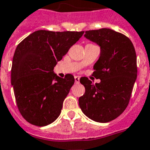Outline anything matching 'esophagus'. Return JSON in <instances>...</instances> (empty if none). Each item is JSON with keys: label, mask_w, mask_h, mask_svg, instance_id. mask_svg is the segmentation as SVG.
I'll use <instances>...</instances> for the list:
<instances>
[{"label": "esophagus", "mask_w": 150, "mask_h": 150, "mask_svg": "<svg viewBox=\"0 0 150 150\" xmlns=\"http://www.w3.org/2000/svg\"><path fill=\"white\" fill-rule=\"evenodd\" d=\"M75 81L76 84H79L80 82V77L79 76H75Z\"/></svg>", "instance_id": "34e87169"}]
</instances>
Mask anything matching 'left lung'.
<instances>
[{
  "label": "left lung",
  "mask_w": 150,
  "mask_h": 150,
  "mask_svg": "<svg viewBox=\"0 0 150 150\" xmlns=\"http://www.w3.org/2000/svg\"><path fill=\"white\" fill-rule=\"evenodd\" d=\"M84 37L100 46V57L93 66V84L83 77L85 93L79 103L84 114L97 122L114 120L127 108L137 75L134 47L127 36L110 28L86 31Z\"/></svg>",
  "instance_id": "1"
}]
</instances>
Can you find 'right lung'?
I'll return each mask as SVG.
<instances>
[{
	"label": "right lung",
	"mask_w": 150,
	"mask_h": 150,
	"mask_svg": "<svg viewBox=\"0 0 150 150\" xmlns=\"http://www.w3.org/2000/svg\"><path fill=\"white\" fill-rule=\"evenodd\" d=\"M84 32L39 30L16 47L11 84L19 112L30 124L46 126L60 115L75 79L71 74L59 78L53 68Z\"/></svg>",
	"instance_id": "right-lung-1"
}]
</instances>
